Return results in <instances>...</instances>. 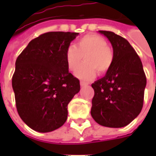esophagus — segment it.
<instances>
[{"mask_svg": "<svg viewBox=\"0 0 156 156\" xmlns=\"http://www.w3.org/2000/svg\"><path fill=\"white\" fill-rule=\"evenodd\" d=\"M80 86L82 88H84V87H87L88 86V83H84V82H80Z\"/></svg>", "mask_w": 156, "mask_h": 156, "instance_id": "obj_1", "label": "esophagus"}]
</instances>
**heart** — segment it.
Returning <instances> with one entry per match:
<instances>
[{
    "label": "heart",
    "instance_id": "b5f03b06",
    "mask_svg": "<svg viewBox=\"0 0 156 156\" xmlns=\"http://www.w3.org/2000/svg\"><path fill=\"white\" fill-rule=\"evenodd\" d=\"M85 57L84 63L76 76L83 81H90L94 78L96 71L99 74L105 73L111 67L114 54L108 47L107 41L97 34H88L69 46L65 52V60L68 70L75 72Z\"/></svg>",
    "mask_w": 156,
    "mask_h": 156
}]
</instances>
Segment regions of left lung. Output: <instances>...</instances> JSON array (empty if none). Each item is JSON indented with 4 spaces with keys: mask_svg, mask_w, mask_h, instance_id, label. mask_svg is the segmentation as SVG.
<instances>
[{
    "mask_svg": "<svg viewBox=\"0 0 156 156\" xmlns=\"http://www.w3.org/2000/svg\"><path fill=\"white\" fill-rule=\"evenodd\" d=\"M98 32L112 44L114 61L105 77L92 84L91 115L105 127H124L142 109L146 77L140 58L126 39L113 32Z\"/></svg>",
    "mask_w": 156,
    "mask_h": 156,
    "instance_id": "8db88e82",
    "label": "left lung"
}]
</instances>
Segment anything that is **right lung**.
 <instances>
[{
	"mask_svg": "<svg viewBox=\"0 0 156 156\" xmlns=\"http://www.w3.org/2000/svg\"><path fill=\"white\" fill-rule=\"evenodd\" d=\"M78 35L41 34L16 58L12 77L16 106L19 116L33 130L51 132L68 119V105L80 90V83L68 72L65 52Z\"/></svg>",
	"mask_w": 156,
	"mask_h": 156,
	"instance_id": "add662e5",
	"label": "right lung"
}]
</instances>
